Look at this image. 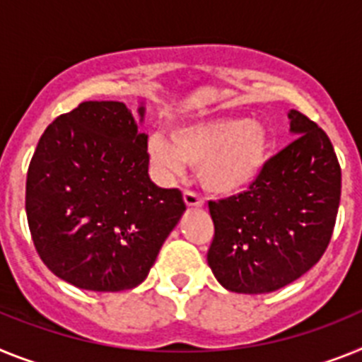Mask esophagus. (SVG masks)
I'll list each match as a JSON object with an SVG mask.
<instances>
[{
    "mask_svg": "<svg viewBox=\"0 0 362 362\" xmlns=\"http://www.w3.org/2000/svg\"><path fill=\"white\" fill-rule=\"evenodd\" d=\"M184 202L187 207H202L204 202L199 194L193 193V191H184Z\"/></svg>",
    "mask_w": 362,
    "mask_h": 362,
    "instance_id": "obj_1",
    "label": "esophagus"
}]
</instances>
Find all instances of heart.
Segmentation results:
<instances>
[{
	"mask_svg": "<svg viewBox=\"0 0 362 362\" xmlns=\"http://www.w3.org/2000/svg\"><path fill=\"white\" fill-rule=\"evenodd\" d=\"M268 129L257 120L215 118L178 125L168 138L153 134L147 142L151 163L165 178L182 175L184 163L199 168L200 182L216 194L247 189L268 158Z\"/></svg>",
	"mask_w": 362,
	"mask_h": 362,
	"instance_id": "1",
	"label": "heart"
}]
</instances>
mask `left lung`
<instances>
[{
	"instance_id": "left-lung-1",
	"label": "left lung",
	"mask_w": 362,
	"mask_h": 362,
	"mask_svg": "<svg viewBox=\"0 0 362 362\" xmlns=\"http://www.w3.org/2000/svg\"><path fill=\"white\" fill-rule=\"evenodd\" d=\"M295 140L264 163L250 189L209 202L215 237L207 264L235 293H269L313 268L332 238L341 165L328 134L291 109Z\"/></svg>"
}]
</instances>
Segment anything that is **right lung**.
Instances as JSON below:
<instances>
[{"label":"right lung","instance_id":"add662e5","mask_svg":"<svg viewBox=\"0 0 362 362\" xmlns=\"http://www.w3.org/2000/svg\"><path fill=\"white\" fill-rule=\"evenodd\" d=\"M122 102H83L37 142L25 209L37 255L69 284L124 291L146 281L185 204L149 178L147 134Z\"/></svg>","mask_w":362,"mask_h":362}]
</instances>
